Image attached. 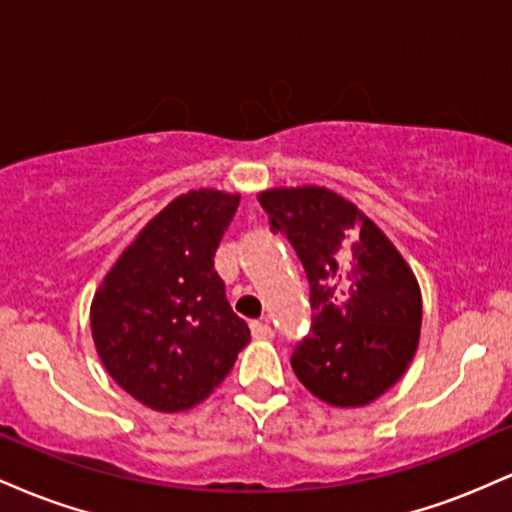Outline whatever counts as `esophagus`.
Masks as SVG:
<instances>
[{
    "label": "esophagus",
    "mask_w": 512,
    "mask_h": 512,
    "mask_svg": "<svg viewBox=\"0 0 512 512\" xmlns=\"http://www.w3.org/2000/svg\"><path fill=\"white\" fill-rule=\"evenodd\" d=\"M250 332H252V337H257V339L272 337V334H274L272 325H269V320H252L250 322Z\"/></svg>",
    "instance_id": "1"
}]
</instances>
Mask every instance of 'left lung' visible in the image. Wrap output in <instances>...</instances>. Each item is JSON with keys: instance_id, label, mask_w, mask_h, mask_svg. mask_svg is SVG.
Wrapping results in <instances>:
<instances>
[{"instance_id": "8db88e82", "label": "left lung", "mask_w": 512, "mask_h": 512, "mask_svg": "<svg viewBox=\"0 0 512 512\" xmlns=\"http://www.w3.org/2000/svg\"><path fill=\"white\" fill-rule=\"evenodd\" d=\"M257 199L310 284V334L291 356L298 380L334 407L373 402L402 378L419 346L414 272L368 216L325 187L269 190Z\"/></svg>"}]
</instances>
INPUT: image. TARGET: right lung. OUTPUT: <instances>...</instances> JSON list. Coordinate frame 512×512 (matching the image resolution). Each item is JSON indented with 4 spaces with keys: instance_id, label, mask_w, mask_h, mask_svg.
Masks as SVG:
<instances>
[{
    "instance_id": "add662e5",
    "label": "right lung",
    "mask_w": 512,
    "mask_h": 512,
    "mask_svg": "<svg viewBox=\"0 0 512 512\" xmlns=\"http://www.w3.org/2000/svg\"><path fill=\"white\" fill-rule=\"evenodd\" d=\"M238 195L192 190L144 226L103 279L91 330L105 370L156 411L207 399L250 342L214 255Z\"/></svg>"
}]
</instances>
